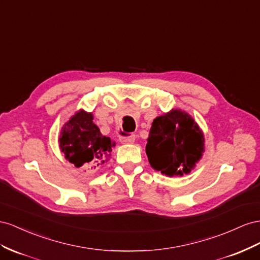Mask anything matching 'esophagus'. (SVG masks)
<instances>
[{"mask_svg":"<svg viewBox=\"0 0 260 260\" xmlns=\"http://www.w3.org/2000/svg\"><path fill=\"white\" fill-rule=\"evenodd\" d=\"M121 143L123 144H133L135 142V136L134 135H131V136H122L120 138Z\"/></svg>","mask_w":260,"mask_h":260,"instance_id":"34e87169","label":"esophagus"}]
</instances>
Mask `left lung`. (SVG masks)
<instances>
[{
  "label": "left lung",
  "mask_w": 260,
  "mask_h": 260,
  "mask_svg": "<svg viewBox=\"0 0 260 260\" xmlns=\"http://www.w3.org/2000/svg\"><path fill=\"white\" fill-rule=\"evenodd\" d=\"M204 135L181 110L154 118L146 153L150 166L167 176L189 173L204 152Z\"/></svg>",
  "instance_id": "obj_1"
}]
</instances>
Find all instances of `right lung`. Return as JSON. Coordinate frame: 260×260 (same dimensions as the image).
Segmentation results:
<instances>
[{"label": "right lung", "instance_id": "right-lung-1", "mask_svg": "<svg viewBox=\"0 0 260 260\" xmlns=\"http://www.w3.org/2000/svg\"><path fill=\"white\" fill-rule=\"evenodd\" d=\"M91 113L79 111L62 128L60 148L65 158L76 168H98L107 161L114 143L103 136L93 122Z\"/></svg>", "mask_w": 260, "mask_h": 260}]
</instances>
